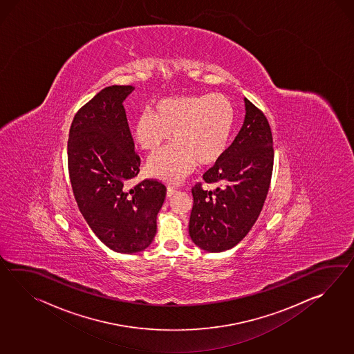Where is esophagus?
Instances as JSON below:
<instances>
[{
    "mask_svg": "<svg viewBox=\"0 0 354 354\" xmlns=\"http://www.w3.org/2000/svg\"><path fill=\"white\" fill-rule=\"evenodd\" d=\"M176 193V189L173 188V187H167V192H166V196L167 198H171Z\"/></svg>",
    "mask_w": 354,
    "mask_h": 354,
    "instance_id": "34e87169",
    "label": "esophagus"
}]
</instances>
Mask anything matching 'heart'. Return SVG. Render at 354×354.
I'll list each match as a JSON object with an SVG mask.
<instances>
[{"label":"heart","mask_w":354,"mask_h":354,"mask_svg":"<svg viewBox=\"0 0 354 354\" xmlns=\"http://www.w3.org/2000/svg\"><path fill=\"white\" fill-rule=\"evenodd\" d=\"M235 106L223 94L183 95L160 99L136 119L134 138L147 152L158 151L173 134L171 146L149 158L147 173L178 183L199 166L220 160L235 126Z\"/></svg>","instance_id":"obj_1"}]
</instances>
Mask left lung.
Masks as SVG:
<instances>
[{
	"label": "left lung",
	"instance_id": "obj_1",
	"mask_svg": "<svg viewBox=\"0 0 354 354\" xmlns=\"http://www.w3.org/2000/svg\"><path fill=\"white\" fill-rule=\"evenodd\" d=\"M244 124L225 155L203 174L214 190L192 189L189 235L205 252H221L239 244L258 220L272 179L274 149L268 119L245 99Z\"/></svg>",
	"mask_w": 354,
	"mask_h": 354
}]
</instances>
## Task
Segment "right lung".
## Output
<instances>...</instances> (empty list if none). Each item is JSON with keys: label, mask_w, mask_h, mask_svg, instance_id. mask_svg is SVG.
<instances>
[{"label": "right lung", "mask_w": 354, "mask_h": 354, "mask_svg": "<svg viewBox=\"0 0 354 354\" xmlns=\"http://www.w3.org/2000/svg\"><path fill=\"white\" fill-rule=\"evenodd\" d=\"M133 90L131 85L102 88L76 113L67 143L80 211L102 243L124 254L142 252L152 243L166 196L165 185L156 179L127 188L141 165L123 106Z\"/></svg>", "instance_id": "right-lung-1"}]
</instances>
